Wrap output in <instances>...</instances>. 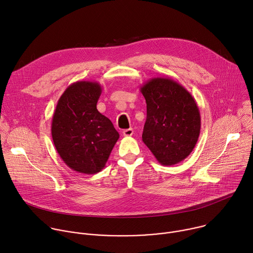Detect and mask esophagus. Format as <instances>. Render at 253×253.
Returning <instances> with one entry per match:
<instances>
[{
  "instance_id": "esophagus-1",
  "label": "esophagus",
  "mask_w": 253,
  "mask_h": 253,
  "mask_svg": "<svg viewBox=\"0 0 253 253\" xmlns=\"http://www.w3.org/2000/svg\"><path fill=\"white\" fill-rule=\"evenodd\" d=\"M133 133H134V131H133V129H132V128H129V129H125V130H123V136H125V137H130V136H132V135H133Z\"/></svg>"
}]
</instances>
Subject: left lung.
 I'll list each match as a JSON object with an SVG mask.
<instances>
[{
  "label": "left lung",
  "mask_w": 253,
  "mask_h": 253,
  "mask_svg": "<svg viewBox=\"0 0 253 253\" xmlns=\"http://www.w3.org/2000/svg\"><path fill=\"white\" fill-rule=\"evenodd\" d=\"M140 91L147 104L144 144L161 165L183 161L194 149L200 134V112L194 98L171 78H152Z\"/></svg>",
  "instance_id": "1"
}]
</instances>
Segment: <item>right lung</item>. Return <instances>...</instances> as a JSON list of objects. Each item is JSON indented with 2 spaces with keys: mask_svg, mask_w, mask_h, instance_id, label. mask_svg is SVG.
Instances as JSON below:
<instances>
[{
  "mask_svg": "<svg viewBox=\"0 0 253 253\" xmlns=\"http://www.w3.org/2000/svg\"><path fill=\"white\" fill-rule=\"evenodd\" d=\"M102 87L77 81L60 97L52 119L56 150L68 167L83 174L100 172L119 139L112 122L97 110Z\"/></svg>",
  "mask_w": 253,
  "mask_h": 253,
  "instance_id": "obj_1",
  "label": "right lung"
}]
</instances>
